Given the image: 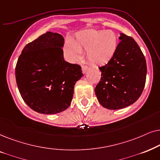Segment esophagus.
<instances>
[{"label": "esophagus", "instance_id": "esophagus-1", "mask_svg": "<svg viewBox=\"0 0 160 160\" xmlns=\"http://www.w3.org/2000/svg\"><path fill=\"white\" fill-rule=\"evenodd\" d=\"M88 67L86 65H82V73H86V72L88 69Z\"/></svg>", "mask_w": 160, "mask_h": 160}]
</instances>
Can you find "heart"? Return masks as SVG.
<instances>
[{"label":"heart","mask_w":160,"mask_h":160,"mask_svg":"<svg viewBox=\"0 0 160 160\" xmlns=\"http://www.w3.org/2000/svg\"><path fill=\"white\" fill-rule=\"evenodd\" d=\"M118 46L116 34L111 31L88 30L77 34L74 43L67 42L65 51L72 60H76L86 50V58L97 65L107 63L116 53Z\"/></svg>","instance_id":"obj_1"}]
</instances>
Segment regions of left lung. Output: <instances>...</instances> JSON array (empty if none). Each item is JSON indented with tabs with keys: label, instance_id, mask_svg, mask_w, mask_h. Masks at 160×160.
Returning a JSON list of instances; mask_svg holds the SVG:
<instances>
[{
	"label": "left lung",
	"instance_id": "8db88e82",
	"mask_svg": "<svg viewBox=\"0 0 160 160\" xmlns=\"http://www.w3.org/2000/svg\"><path fill=\"white\" fill-rule=\"evenodd\" d=\"M113 57L99 67L102 77L95 88L104 108L117 110L135 102L143 91L147 67L143 53L132 37L121 33Z\"/></svg>",
	"mask_w": 160,
	"mask_h": 160
}]
</instances>
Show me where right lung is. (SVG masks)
Listing matches in <instances>:
<instances>
[{
  "label": "right lung",
  "instance_id": "add662e5",
  "mask_svg": "<svg viewBox=\"0 0 160 160\" xmlns=\"http://www.w3.org/2000/svg\"><path fill=\"white\" fill-rule=\"evenodd\" d=\"M64 39L47 32L27 44L15 67L16 82L22 99L34 111L54 114L71 104L81 67L63 59Z\"/></svg>",
  "mask_w": 160,
  "mask_h": 160
}]
</instances>
